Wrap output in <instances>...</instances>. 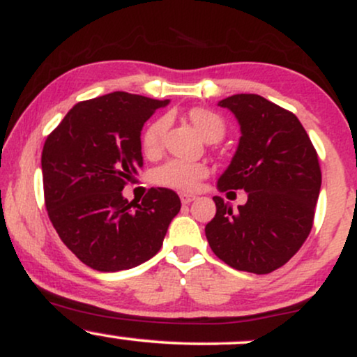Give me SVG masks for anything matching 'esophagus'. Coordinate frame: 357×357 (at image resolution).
I'll return each mask as SVG.
<instances>
[{"label": "esophagus", "instance_id": "obj_1", "mask_svg": "<svg viewBox=\"0 0 357 357\" xmlns=\"http://www.w3.org/2000/svg\"><path fill=\"white\" fill-rule=\"evenodd\" d=\"M179 198H181V203L183 204H190L191 202H195L196 196L195 195H186V192H183V195L179 196Z\"/></svg>", "mask_w": 357, "mask_h": 357}]
</instances>
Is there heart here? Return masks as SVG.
<instances>
[{
	"label": "heart",
	"instance_id": "obj_1",
	"mask_svg": "<svg viewBox=\"0 0 357 357\" xmlns=\"http://www.w3.org/2000/svg\"><path fill=\"white\" fill-rule=\"evenodd\" d=\"M190 121L195 124L198 132L206 139L208 142H216L225 136V122L218 114L213 110L196 107L190 110ZM167 129L166 119H158L151 124L142 134V151L149 158H154L161 153L162 137ZM210 169L203 162H188L181 159H173L167 161L166 165L159 166L154 171V183L159 186L169 188L174 191L191 192L198 190L199 183L204 178H208Z\"/></svg>",
	"mask_w": 357,
	"mask_h": 357
}]
</instances>
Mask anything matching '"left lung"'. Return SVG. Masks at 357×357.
Masks as SVG:
<instances>
[{
  "label": "left lung",
  "instance_id": "obj_1",
  "mask_svg": "<svg viewBox=\"0 0 357 357\" xmlns=\"http://www.w3.org/2000/svg\"><path fill=\"white\" fill-rule=\"evenodd\" d=\"M218 105L235 114L241 130L218 190H243L248 199L233 210L213 196L216 215L204 233L220 260L264 275L285 265L312 230L319 158L301 121L280 105L257 93H236Z\"/></svg>",
  "mask_w": 357,
  "mask_h": 357
}]
</instances>
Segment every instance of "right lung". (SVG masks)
<instances>
[{
	"label": "right lung",
	"mask_w": 357,
	"mask_h": 357,
	"mask_svg": "<svg viewBox=\"0 0 357 357\" xmlns=\"http://www.w3.org/2000/svg\"><path fill=\"white\" fill-rule=\"evenodd\" d=\"M167 102L127 92L79 102L45 141L48 218L90 268L119 272L144 264L181 210L179 196L167 188H151L141 203L122 196L142 167V126Z\"/></svg>",
	"instance_id": "add662e5"
}]
</instances>
